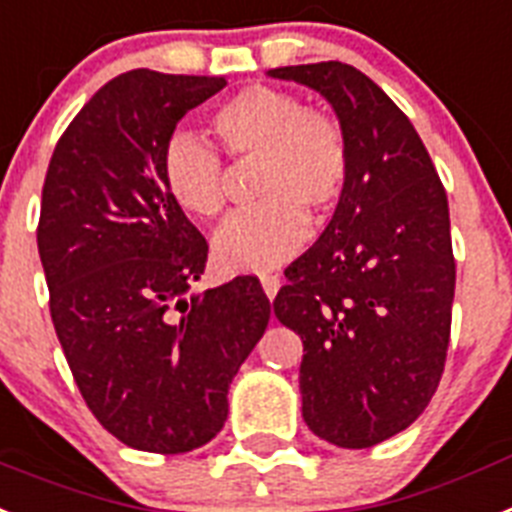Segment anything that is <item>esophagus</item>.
Returning <instances> with one entry per match:
<instances>
[{
  "label": "esophagus",
  "instance_id": "esophagus-1",
  "mask_svg": "<svg viewBox=\"0 0 512 512\" xmlns=\"http://www.w3.org/2000/svg\"><path fill=\"white\" fill-rule=\"evenodd\" d=\"M260 283H263L265 296L273 299V296L278 294V289H281V276H276V273H263V276H260Z\"/></svg>",
  "mask_w": 512,
  "mask_h": 512
}]
</instances>
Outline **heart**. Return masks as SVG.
I'll return each mask as SVG.
<instances>
[{"label": "heart", "instance_id": "heart-1", "mask_svg": "<svg viewBox=\"0 0 512 512\" xmlns=\"http://www.w3.org/2000/svg\"><path fill=\"white\" fill-rule=\"evenodd\" d=\"M213 130L236 161L257 158L255 190L263 197L223 223L213 257L226 273H263L289 260L309 234V213L328 216L351 174L346 132L328 111L309 109L294 93L249 85L216 109ZM163 184L174 203L197 218L226 208V169L216 150L192 135L163 148Z\"/></svg>", "mask_w": 512, "mask_h": 512}]
</instances>
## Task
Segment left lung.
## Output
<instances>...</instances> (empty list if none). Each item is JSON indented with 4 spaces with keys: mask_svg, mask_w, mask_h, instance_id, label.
Masks as SVG:
<instances>
[{
    "mask_svg": "<svg viewBox=\"0 0 512 512\" xmlns=\"http://www.w3.org/2000/svg\"><path fill=\"white\" fill-rule=\"evenodd\" d=\"M317 90L336 111L351 174L336 213L286 268L273 312L304 343L307 427L362 450L419 419L450 341L455 260L448 195L414 124L343 62L268 70Z\"/></svg>",
    "mask_w": 512,
    "mask_h": 512,
    "instance_id": "1",
    "label": "left lung"
}]
</instances>
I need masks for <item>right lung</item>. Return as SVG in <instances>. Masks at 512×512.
Wrapping results in <instances>:
<instances>
[{"mask_svg":"<svg viewBox=\"0 0 512 512\" xmlns=\"http://www.w3.org/2000/svg\"><path fill=\"white\" fill-rule=\"evenodd\" d=\"M223 85L124 72L72 119L46 171L51 322L93 416L145 453H187L221 432L231 380L273 309L255 276L192 294L208 242L163 184L179 119Z\"/></svg>","mask_w":512,"mask_h":512,"instance_id":"1","label":"right lung"}]
</instances>
